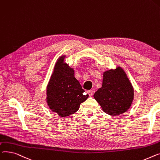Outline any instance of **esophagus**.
I'll use <instances>...</instances> for the list:
<instances>
[{
	"label": "esophagus",
	"instance_id": "34e87169",
	"mask_svg": "<svg viewBox=\"0 0 160 160\" xmlns=\"http://www.w3.org/2000/svg\"><path fill=\"white\" fill-rule=\"evenodd\" d=\"M87 93H88V95H89L90 96H92L93 94V90H88V91H87Z\"/></svg>",
	"mask_w": 160,
	"mask_h": 160
}]
</instances>
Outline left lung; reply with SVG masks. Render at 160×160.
<instances>
[{
    "label": "left lung",
    "mask_w": 160,
    "mask_h": 160,
    "mask_svg": "<svg viewBox=\"0 0 160 160\" xmlns=\"http://www.w3.org/2000/svg\"><path fill=\"white\" fill-rule=\"evenodd\" d=\"M93 97L107 114L118 116L131 106L134 90L123 69L118 67L115 70L104 72L102 87L95 92Z\"/></svg>",
    "instance_id": "1"
}]
</instances>
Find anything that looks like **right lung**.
Listing matches in <instances>:
<instances>
[{"instance_id": "add662e5", "label": "right lung", "mask_w": 160, "mask_h": 160, "mask_svg": "<svg viewBox=\"0 0 160 160\" xmlns=\"http://www.w3.org/2000/svg\"><path fill=\"white\" fill-rule=\"evenodd\" d=\"M64 58L61 57L56 63L47 87L46 98L51 110L61 117L74 114L81 103L88 98L74 77L73 70L63 64Z\"/></svg>"}]
</instances>
